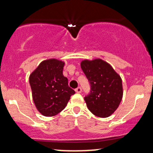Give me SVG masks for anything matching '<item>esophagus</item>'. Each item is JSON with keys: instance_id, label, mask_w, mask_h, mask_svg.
Wrapping results in <instances>:
<instances>
[{"instance_id": "34e87169", "label": "esophagus", "mask_w": 153, "mask_h": 153, "mask_svg": "<svg viewBox=\"0 0 153 153\" xmlns=\"http://www.w3.org/2000/svg\"><path fill=\"white\" fill-rule=\"evenodd\" d=\"M75 92L78 93V94H79V93H81L82 88L80 87H78V88H75Z\"/></svg>"}]
</instances>
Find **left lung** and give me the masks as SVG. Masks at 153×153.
<instances>
[{
    "label": "left lung",
    "instance_id": "obj_1",
    "mask_svg": "<svg viewBox=\"0 0 153 153\" xmlns=\"http://www.w3.org/2000/svg\"><path fill=\"white\" fill-rule=\"evenodd\" d=\"M80 66L91 85L90 93L84 98L88 108L99 117H109L122 101V78L108 63L101 59H85Z\"/></svg>",
    "mask_w": 153,
    "mask_h": 153
}]
</instances>
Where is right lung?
Masks as SVG:
<instances>
[{"label": "right lung", "instance_id": "add662e5", "mask_svg": "<svg viewBox=\"0 0 153 153\" xmlns=\"http://www.w3.org/2000/svg\"><path fill=\"white\" fill-rule=\"evenodd\" d=\"M64 65L56 59L44 60L29 76L33 101L45 117L59 113L75 93L68 86V78L62 74Z\"/></svg>", "mask_w": 153, "mask_h": 153}]
</instances>
